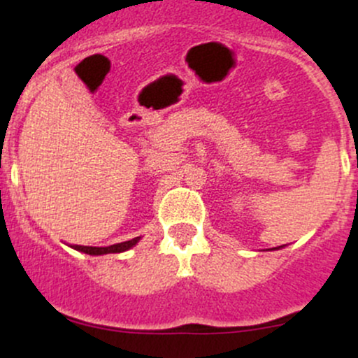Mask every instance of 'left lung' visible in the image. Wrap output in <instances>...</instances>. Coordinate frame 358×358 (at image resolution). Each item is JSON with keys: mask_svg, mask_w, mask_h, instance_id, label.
I'll list each match as a JSON object with an SVG mask.
<instances>
[{"mask_svg": "<svg viewBox=\"0 0 358 358\" xmlns=\"http://www.w3.org/2000/svg\"><path fill=\"white\" fill-rule=\"evenodd\" d=\"M276 249H278V248H276Z\"/></svg>", "mask_w": 358, "mask_h": 358, "instance_id": "1", "label": "left lung"}]
</instances>
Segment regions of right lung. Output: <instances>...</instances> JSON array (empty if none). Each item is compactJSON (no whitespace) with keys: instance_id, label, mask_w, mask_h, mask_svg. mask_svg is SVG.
Instances as JSON below:
<instances>
[{"instance_id":"obj_1","label":"right lung","mask_w":358,"mask_h":358,"mask_svg":"<svg viewBox=\"0 0 358 358\" xmlns=\"http://www.w3.org/2000/svg\"><path fill=\"white\" fill-rule=\"evenodd\" d=\"M141 237H134V239L119 242V244L108 245V248H89V245H72L76 250H80V252L90 254V256H102V254H114V252H124V250L131 249L133 245H136Z\"/></svg>"}]
</instances>
